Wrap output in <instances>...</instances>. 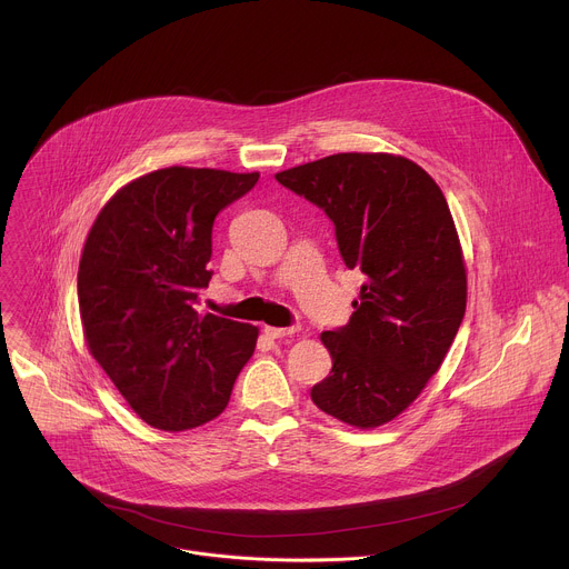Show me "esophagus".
<instances>
[{
    "mask_svg": "<svg viewBox=\"0 0 569 569\" xmlns=\"http://www.w3.org/2000/svg\"><path fill=\"white\" fill-rule=\"evenodd\" d=\"M263 333H266L268 338H272V340H277V338H290V336L299 333V327H288V329H279V327H266V329H263Z\"/></svg>",
    "mask_w": 569,
    "mask_h": 569,
    "instance_id": "esophagus-1",
    "label": "esophagus"
}]
</instances>
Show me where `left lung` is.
Instances as JSON below:
<instances>
[{
    "label": "left lung",
    "instance_id": "left-lung-1",
    "mask_svg": "<svg viewBox=\"0 0 569 569\" xmlns=\"http://www.w3.org/2000/svg\"><path fill=\"white\" fill-rule=\"evenodd\" d=\"M274 178L327 211L345 266L367 274L347 327L319 336L333 369L310 398L342 423L380 428L439 371L466 312V263L443 191L391 152H338Z\"/></svg>",
    "mask_w": 569,
    "mask_h": 569
}]
</instances>
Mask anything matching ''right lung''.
<instances>
[{"instance_id": "obj_1", "label": "right lung", "mask_w": 569, "mask_h": 569, "mask_svg": "<svg viewBox=\"0 0 569 569\" xmlns=\"http://www.w3.org/2000/svg\"><path fill=\"white\" fill-rule=\"evenodd\" d=\"M259 173L169 167L121 187L78 266L90 353L148 426L184 432L227 408L259 329L196 308L209 286L211 227Z\"/></svg>"}]
</instances>
